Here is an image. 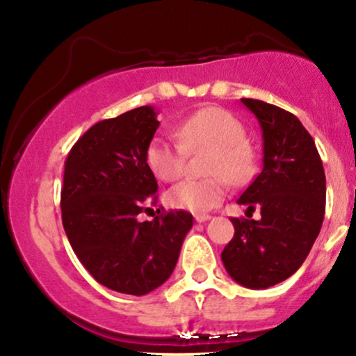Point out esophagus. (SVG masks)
I'll use <instances>...</instances> for the list:
<instances>
[{"label":"esophagus","instance_id":"1","mask_svg":"<svg viewBox=\"0 0 356 356\" xmlns=\"http://www.w3.org/2000/svg\"><path fill=\"white\" fill-rule=\"evenodd\" d=\"M194 219H195V222H206V220L211 219V216L209 214H197V216H194Z\"/></svg>","mask_w":356,"mask_h":356}]
</instances>
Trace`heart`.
I'll return each mask as SVG.
<instances>
[{
  "label": "heart",
  "mask_w": 356,
  "mask_h": 356,
  "mask_svg": "<svg viewBox=\"0 0 356 356\" xmlns=\"http://www.w3.org/2000/svg\"><path fill=\"white\" fill-rule=\"evenodd\" d=\"M179 144L154 137L147 144L145 164L155 177L172 182L184 172L186 152H207L204 172L211 177L187 179L167 192V204L174 209L207 212L214 209L226 194V181L244 184L251 177L252 150L248 145L244 125L227 110L206 107L175 127Z\"/></svg>",
  "instance_id": "heart-1"
}]
</instances>
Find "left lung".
<instances>
[{"instance_id":"obj_1","label":"left lung","mask_w":356,"mask_h":356,"mask_svg":"<svg viewBox=\"0 0 356 356\" xmlns=\"http://www.w3.org/2000/svg\"><path fill=\"white\" fill-rule=\"evenodd\" d=\"M263 134V170L241 194L261 219L232 218L234 238L220 252L236 283L251 289L295 275L309 254L325 218L326 179L313 137L293 113L261 100L241 99Z\"/></svg>"}]
</instances>
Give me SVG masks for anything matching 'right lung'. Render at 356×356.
Here are the masks:
<instances>
[{"instance_id": "obj_1", "label": "right lung", "mask_w": 356, "mask_h": 356, "mask_svg": "<svg viewBox=\"0 0 356 356\" xmlns=\"http://www.w3.org/2000/svg\"><path fill=\"white\" fill-rule=\"evenodd\" d=\"M159 125L150 105L129 110L90 127L65 161L67 238L90 275L125 295H147L169 280L192 227L186 211L137 219L157 194L145 149Z\"/></svg>"}]
</instances>
